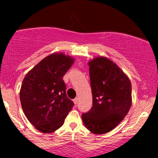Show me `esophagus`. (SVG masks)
<instances>
[{
  "label": "esophagus",
  "instance_id": "esophagus-1",
  "mask_svg": "<svg viewBox=\"0 0 158 158\" xmlns=\"http://www.w3.org/2000/svg\"><path fill=\"white\" fill-rule=\"evenodd\" d=\"M73 102H74L75 105H76L78 103V98H75L74 99H73Z\"/></svg>",
  "mask_w": 158,
  "mask_h": 158
}]
</instances>
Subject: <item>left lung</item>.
<instances>
[{"label": "left lung", "mask_w": 158, "mask_h": 158, "mask_svg": "<svg viewBox=\"0 0 158 158\" xmlns=\"http://www.w3.org/2000/svg\"><path fill=\"white\" fill-rule=\"evenodd\" d=\"M92 107L82 114L91 132L103 135L113 130L128 114L131 106V84L115 63L106 57L89 61Z\"/></svg>", "instance_id": "left-lung-1"}]
</instances>
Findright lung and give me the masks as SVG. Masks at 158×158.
<instances>
[{
	"instance_id": "obj_1",
	"label": "right lung",
	"mask_w": 158,
	"mask_h": 158,
	"mask_svg": "<svg viewBox=\"0 0 158 158\" xmlns=\"http://www.w3.org/2000/svg\"><path fill=\"white\" fill-rule=\"evenodd\" d=\"M74 59L62 52L41 60L25 76L20 91L27 118L43 133H52L64 123L74 103L66 95L63 77Z\"/></svg>"
}]
</instances>
